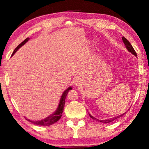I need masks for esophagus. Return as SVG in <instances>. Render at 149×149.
Returning <instances> with one entry per match:
<instances>
[{
    "instance_id": "esophagus-1",
    "label": "esophagus",
    "mask_w": 149,
    "mask_h": 149,
    "mask_svg": "<svg viewBox=\"0 0 149 149\" xmlns=\"http://www.w3.org/2000/svg\"><path fill=\"white\" fill-rule=\"evenodd\" d=\"M80 82V81H79L78 79H75V85H78L79 84L78 83Z\"/></svg>"
}]
</instances>
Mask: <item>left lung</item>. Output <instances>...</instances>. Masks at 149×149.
<instances>
[{"instance_id": "obj_1", "label": "left lung", "mask_w": 149, "mask_h": 149, "mask_svg": "<svg viewBox=\"0 0 149 149\" xmlns=\"http://www.w3.org/2000/svg\"><path fill=\"white\" fill-rule=\"evenodd\" d=\"M122 40H123L124 43L125 44V47H126V48L127 49V50H128L129 52H131L132 54H133L134 56H136V57H137L136 52H135V50L134 49L133 47H132V45H131L130 41H129L127 40V39L126 38H124V37H122ZM124 115V113L122 114V115H118V116H117V117H113V118H110V119L101 120H99V119H97V118H95L93 116H92V115H91V114H89V116H90V117L92 118V119L95 120H97V121L101 122H104V123H109V122H112V121H113L114 120H116V119H117V118H120V117H122Z\"/></svg>"}]
</instances>
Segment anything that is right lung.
Listing matches in <instances>:
<instances>
[{
  "label": "right lung",
  "mask_w": 149,
  "mask_h": 149,
  "mask_svg": "<svg viewBox=\"0 0 149 149\" xmlns=\"http://www.w3.org/2000/svg\"><path fill=\"white\" fill-rule=\"evenodd\" d=\"M29 39V38H27L25 39V40L22 42L20 44H19L17 47L15 48V49L13 52L12 55H14L16 52L18 50V49L20 48L21 47H22L23 45H24L26 42H27L28 40ZM72 89L71 87H68L66 90L63 92V94H62L61 98V100H60V102H59V104H58V107L57 109V110L55 111V112L54 113H53L52 115H51L50 116H49L48 117H47L45 119L42 120H39V121H32V120H30L29 119H27V120L31 122L32 123L36 125H41V126H47V125H50L54 124V123H55L56 122H57L62 117V112H63L64 110V104H65V97L67 96V94L68 93V92L69 91H71Z\"/></svg>",
  "instance_id": "obj_1"
}]
</instances>
